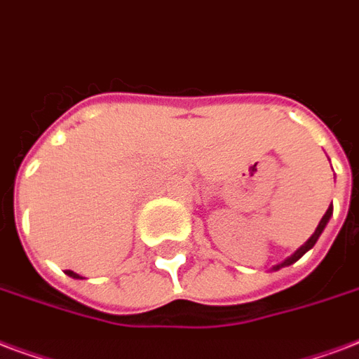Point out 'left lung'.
Wrapping results in <instances>:
<instances>
[{
  "mask_svg": "<svg viewBox=\"0 0 359 359\" xmlns=\"http://www.w3.org/2000/svg\"><path fill=\"white\" fill-rule=\"evenodd\" d=\"M331 215H333V206H330V208H327V212H325V214H323V217H322V219H320V223H318L316 231H314V233H312L311 238H309V241L304 242L303 246L297 248V250H295V252H293L292 255H290V257H285V259L282 261V263H278V265H274V266H272L271 271H280V269H282V266H290V265H293V263H295V261L301 259V257H303L304 253L309 252V250H312V248H314V244H316V242H318V238H320V234L323 233V229H325V225H327V223H330Z\"/></svg>",
  "mask_w": 359,
  "mask_h": 359,
  "instance_id": "1",
  "label": "left lung"
}]
</instances>
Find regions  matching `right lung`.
I'll list each match as a JSON object with an SVG mask.
<instances>
[{"mask_svg":"<svg viewBox=\"0 0 359 359\" xmlns=\"http://www.w3.org/2000/svg\"><path fill=\"white\" fill-rule=\"evenodd\" d=\"M66 274H67V276H72V278H77V280L81 278L79 274H77V272H74V271H66Z\"/></svg>","mask_w":359,"mask_h":359,"instance_id":"add662e5","label":"right lung"}]
</instances>
